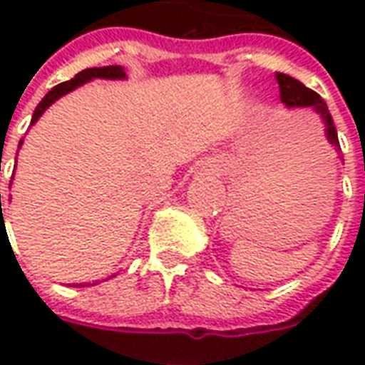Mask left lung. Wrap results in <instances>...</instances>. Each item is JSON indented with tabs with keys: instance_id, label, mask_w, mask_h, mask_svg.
Instances as JSON below:
<instances>
[{
	"instance_id": "left-lung-1",
	"label": "left lung",
	"mask_w": 365,
	"mask_h": 365,
	"mask_svg": "<svg viewBox=\"0 0 365 365\" xmlns=\"http://www.w3.org/2000/svg\"><path fill=\"white\" fill-rule=\"evenodd\" d=\"M275 78H277V83H279V96H282L283 103L287 105V107H313L314 111L319 113L322 117V120H324L327 138L330 140V144L340 146V144H338L336 127H334V123H332V117H330L329 107L324 103V99H322L317 91L309 90L307 86H303L299 80L291 78V76L277 72Z\"/></svg>"
}]
</instances>
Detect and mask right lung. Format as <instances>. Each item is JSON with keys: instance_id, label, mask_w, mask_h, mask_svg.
I'll return each mask as SVG.
<instances>
[{"instance_id": "1", "label": "right lung", "mask_w": 365, "mask_h": 365, "mask_svg": "<svg viewBox=\"0 0 365 365\" xmlns=\"http://www.w3.org/2000/svg\"><path fill=\"white\" fill-rule=\"evenodd\" d=\"M93 78H105V80H119V78H125V70L123 66H103V68H88V70H82L80 74H76L70 82H62L58 86H54L46 96L43 97V101L36 105L35 113H33V119H31V125H35L38 117L46 111V107L52 105L58 97H62L68 91L76 90L78 86H82V83L90 82ZM23 144V140L19 143V146ZM0 207H1V193H0ZM82 285V283H80Z\"/></svg>"}]
</instances>
